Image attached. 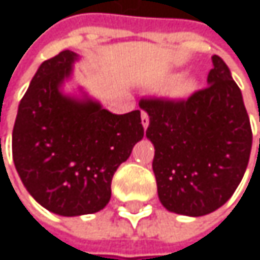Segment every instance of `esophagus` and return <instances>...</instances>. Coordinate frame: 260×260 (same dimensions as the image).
Masks as SVG:
<instances>
[{"label":"esophagus","instance_id":"esophagus-1","mask_svg":"<svg viewBox=\"0 0 260 260\" xmlns=\"http://www.w3.org/2000/svg\"><path fill=\"white\" fill-rule=\"evenodd\" d=\"M142 124H143L145 129L149 126V115H148V112H145V111H142Z\"/></svg>","mask_w":260,"mask_h":260}]
</instances>
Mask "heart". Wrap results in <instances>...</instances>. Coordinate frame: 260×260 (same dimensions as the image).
<instances>
[{
	"label": "heart",
	"mask_w": 260,
	"mask_h": 260,
	"mask_svg": "<svg viewBox=\"0 0 260 260\" xmlns=\"http://www.w3.org/2000/svg\"><path fill=\"white\" fill-rule=\"evenodd\" d=\"M161 83L163 84H173L170 92H171V95L176 99H185V97L191 95L197 87L196 78L191 75H186L183 72H173L170 75H166Z\"/></svg>",
	"instance_id": "heart-1"
}]
</instances>
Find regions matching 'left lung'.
Returning a JSON list of instances; mask_svg holds the SVG:
<instances>
[{
  "label": "left lung",
  "instance_id": "obj_1",
  "mask_svg": "<svg viewBox=\"0 0 260 260\" xmlns=\"http://www.w3.org/2000/svg\"><path fill=\"white\" fill-rule=\"evenodd\" d=\"M208 87L183 102L142 100L154 145L152 171L161 205L199 217L233 196L251 154V124L242 92L225 61L213 55Z\"/></svg>",
  "mask_w": 260,
  "mask_h": 260
}]
</instances>
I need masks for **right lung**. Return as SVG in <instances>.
I'll use <instances>...</instances> for the list:
<instances>
[{
  "label": "right lung",
  "mask_w": 260,
  "mask_h": 260,
  "mask_svg": "<svg viewBox=\"0 0 260 260\" xmlns=\"http://www.w3.org/2000/svg\"><path fill=\"white\" fill-rule=\"evenodd\" d=\"M80 55L63 50L40 64L12 133L16 173L41 207L74 217L103 210L111 182L143 139L140 111L112 114L78 87L63 90Z\"/></svg>",
  "instance_id": "1"
}]
</instances>
